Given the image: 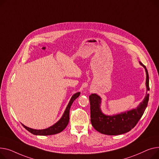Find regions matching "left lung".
Instances as JSON below:
<instances>
[{"label": "left lung", "mask_w": 159, "mask_h": 159, "mask_svg": "<svg viewBox=\"0 0 159 159\" xmlns=\"http://www.w3.org/2000/svg\"><path fill=\"white\" fill-rule=\"evenodd\" d=\"M139 63L146 71V93L143 101L135 108L116 115H106L101 111V98L96 94H92L89 96L91 123L98 132L108 135L123 134L134 128L141 118L148 105L150 96L148 92L150 90V87L148 70L141 62H139Z\"/></svg>", "instance_id": "1"}]
</instances>
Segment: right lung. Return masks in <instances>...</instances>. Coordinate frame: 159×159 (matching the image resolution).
<instances>
[{"label":"right lung","mask_w":159,"mask_h":159,"mask_svg":"<svg viewBox=\"0 0 159 159\" xmlns=\"http://www.w3.org/2000/svg\"><path fill=\"white\" fill-rule=\"evenodd\" d=\"M80 95V92H78L75 93V94L72 96L69 104L67 105L66 108H65V110L61 117L60 119L58 121H57V123L54 124L53 125L51 126L50 127L45 129H36L29 128L25 126L24 125L22 124V126L27 130V131H29L30 133L36 135H54V134L60 133L67 127L69 121V111H70V107L76 98H78Z\"/></svg>","instance_id":"1"}]
</instances>
